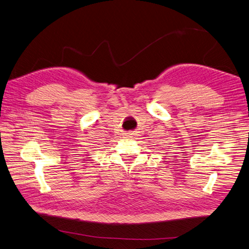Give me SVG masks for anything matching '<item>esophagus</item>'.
<instances>
[{
    "label": "esophagus",
    "instance_id": "34e87169",
    "mask_svg": "<svg viewBox=\"0 0 249 249\" xmlns=\"http://www.w3.org/2000/svg\"><path fill=\"white\" fill-rule=\"evenodd\" d=\"M125 136H126V137H131L132 134H131V132H127V134H125Z\"/></svg>",
    "mask_w": 249,
    "mask_h": 249
}]
</instances>
